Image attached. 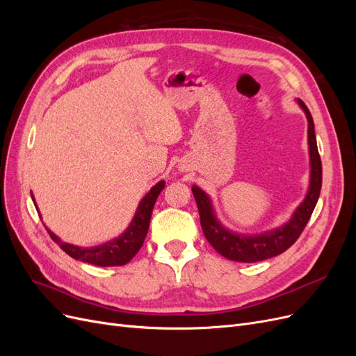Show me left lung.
<instances>
[{
	"label": "left lung",
	"instance_id": "8db88e82",
	"mask_svg": "<svg viewBox=\"0 0 356 356\" xmlns=\"http://www.w3.org/2000/svg\"><path fill=\"white\" fill-rule=\"evenodd\" d=\"M297 102L301 106V110L305 111L309 123L307 141L310 156V184L305 200L300 203V207L294 211L289 221H286L281 227L258 234L234 233L225 229L215 217L212 202L207 193L197 186H193L191 188L193 196H195L197 203L204 238L213 246L215 251L232 261L255 263L282 254L300 238L301 232L305 230L306 224L310 220V215L316 207L322 186V165L316 145L315 124L305 102L301 99H297Z\"/></svg>",
	"mask_w": 356,
	"mask_h": 356
}]
</instances>
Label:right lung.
I'll return each mask as SVG.
<instances>
[{
    "instance_id": "add662e5",
    "label": "right lung",
    "mask_w": 356,
    "mask_h": 356,
    "mask_svg": "<svg viewBox=\"0 0 356 356\" xmlns=\"http://www.w3.org/2000/svg\"><path fill=\"white\" fill-rule=\"evenodd\" d=\"M165 188V181H160L149 190L144 199L139 202V207L135 212L132 222L124 233L118 238L105 242L104 245L92 246V248H81L71 243L62 242L55 233H51L47 229V233L53 242H56L62 251H65L70 257L75 258L89 264L110 267V266H123L129 263L135 257V254L141 250V246L145 241V236L149 227V218H152L154 203L160 195V191Z\"/></svg>"
}]
</instances>
